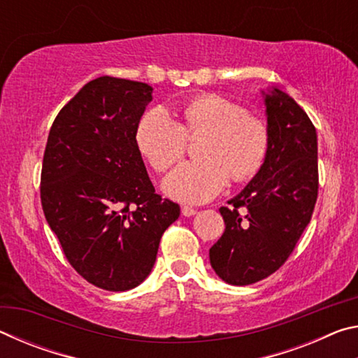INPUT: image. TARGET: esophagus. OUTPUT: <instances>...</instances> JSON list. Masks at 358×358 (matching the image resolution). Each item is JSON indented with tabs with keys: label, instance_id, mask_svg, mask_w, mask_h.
<instances>
[{
	"label": "esophagus",
	"instance_id": "obj_1",
	"mask_svg": "<svg viewBox=\"0 0 358 358\" xmlns=\"http://www.w3.org/2000/svg\"><path fill=\"white\" fill-rule=\"evenodd\" d=\"M197 213V210H194L192 207H187V205H183V207H181V215L183 216H194Z\"/></svg>",
	"mask_w": 358,
	"mask_h": 358
}]
</instances>
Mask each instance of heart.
Segmentation results:
<instances>
[{"label": "heart", "instance_id": "1", "mask_svg": "<svg viewBox=\"0 0 358 358\" xmlns=\"http://www.w3.org/2000/svg\"><path fill=\"white\" fill-rule=\"evenodd\" d=\"M181 126L166 108L155 107L137 124L138 150L156 171H166L185 155L187 136L207 134L202 157L167 175L162 189L185 203H203L226 189L230 178H252L268 155L270 132L262 118L217 94H203L183 107Z\"/></svg>", "mask_w": 358, "mask_h": 358}]
</instances>
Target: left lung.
Listing matches in <instances>:
<instances>
[{
	"label": "left lung",
	"instance_id": "8db88e82",
	"mask_svg": "<svg viewBox=\"0 0 358 358\" xmlns=\"http://www.w3.org/2000/svg\"><path fill=\"white\" fill-rule=\"evenodd\" d=\"M264 96L268 155L246 187L221 207L222 237L210 264L227 284L248 286L280 268L310 224L317 199V134L306 112L276 87ZM243 208L245 215L238 213Z\"/></svg>",
	"mask_w": 358,
	"mask_h": 358
}]
</instances>
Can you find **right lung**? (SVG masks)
<instances>
[{
	"label": "right lung",
	"mask_w": 358,
	"mask_h": 358,
	"mask_svg": "<svg viewBox=\"0 0 358 358\" xmlns=\"http://www.w3.org/2000/svg\"><path fill=\"white\" fill-rule=\"evenodd\" d=\"M151 94L147 83L108 76L83 85L53 121L42 161L48 226L77 273L110 292L145 281L180 216L155 192L136 141Z\"/></svg>",
	"instance_id": "right-lung-1"
}]
</instances>
